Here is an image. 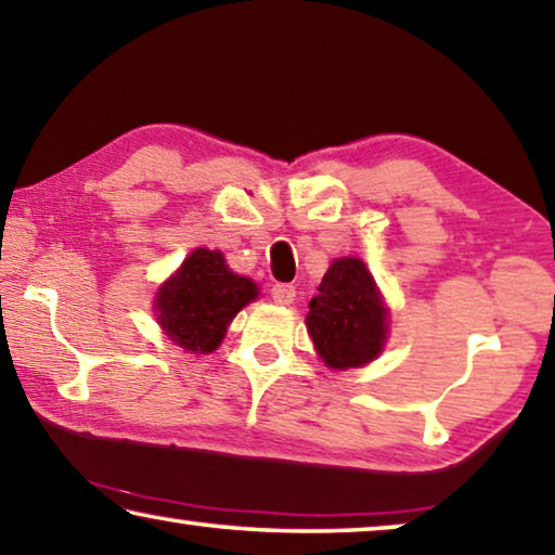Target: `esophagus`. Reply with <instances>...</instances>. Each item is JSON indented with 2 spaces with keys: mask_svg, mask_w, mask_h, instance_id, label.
I'll use <instances>...</instances> for the list:
<instances>
[{
  "mask_svg": "<svg viewBox=\"0 0 555 555\" xmlns=\"http://www.w3.org/2000/svg\"><path fill=\"white\" fill-rule=\"evenodd\" d=\"M270 295H272V300H275L278 305H289V302L295 300V287L293 285H285V283H278V285H272Z\"/></svg>",
  "mask_w": 555,
  "mask_h": 555,
  "instance_id": "1",
  "label": "esophagus"
}]
</instances>
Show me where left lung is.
Segmentation results:
<instances>
[{
    "label": "left lung",
    "mask_w": 555,
    "mask_h": 555,
    "mask_svg": "<svg viewBox=\"0 0 555 555\" xmlns=\"http://www.w3.org/2000/svg\"><path fill=\"white\" fill-rule=\"evenodd\" d=\"M318 289L307 314V332L318 354L332 370L372 362L387 337V307L364 262L335 260Z\"/></svg>",
    "instance_id": "obj_1"
}]
</instances>
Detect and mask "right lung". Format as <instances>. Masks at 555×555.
<instances>
[{
  "instance_id": "add662e5",
  "label": "right lung",
  "mask_w": 555,
  "mask_h": 555,
  "mask_svg": "<svg viewBox=\"0 0 555 555\" xmlns=\"http://www.w3.org/2000/svg\"><path fill=\"white\" fill-rule=\"evenodd\" d=\"M255 297L258 287L230 272L223 253L198 248L158 289L156 312L176 345L206 354L218 349L230 322Z\"/></svg>"
}]
</instances>
